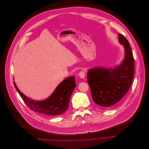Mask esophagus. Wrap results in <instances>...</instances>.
I'll return each mask as SVG.
<instances>
[{"instance_id": "obj_1", "label": "esophagus", "mask_w": 149, "mask_h": 149, "mask_svg": "<svg viewBox=\"0 0 149 149\" xmlns=\"http://www.w3.org/2000/svg\"><path fill=\"white\" fill-rule=\"evenodd\" d=\"M79 76L80 78L84 79L85 77V76H86V72L84 71H81V72H79Z\"/></svg>"}]
</instances>
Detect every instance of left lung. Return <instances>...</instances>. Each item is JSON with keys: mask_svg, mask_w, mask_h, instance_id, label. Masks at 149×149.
Listing matches in <instances>:
<instances>
[{"mask_svg": "<svg viewBox=\"0 0 149 149\" xmlns=\"http://www.w3.org/2000/svg\"><path fill=\"white\" fill-rule=\"evenodd\" d=\"M118 40L124 45L126 52L122 64L114 69L95 68L87 73L93 100L102 109L111 107L119 102L128 92L133 79L134 59L130 44L120 33Z\"/></svg>", "mask_w": 149, "mask_h": 149, "instance_id": "8db88e82", "label": "left lung"}]
</instances>
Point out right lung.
<instances>
[{
	"label": "right lung",
	"instance_id": "right-lung-1",
	"mask_svg": "<svg viewBox=\"0 0 149 149\" xmlns=\"http://www.w3.org/2000/svg\"><path fill=\"white\" fill-rule=\"evenodd\" d=\"M13 84L29 108L34 111L50 116L60 115L68 110L71 95L76 86L74 76L69 77L60 83L49 98L42 101H35L24 96L15 81Z\"/></svg>",
	"mask_w": 149,
	"mask_h": 149
}]
</instances>
